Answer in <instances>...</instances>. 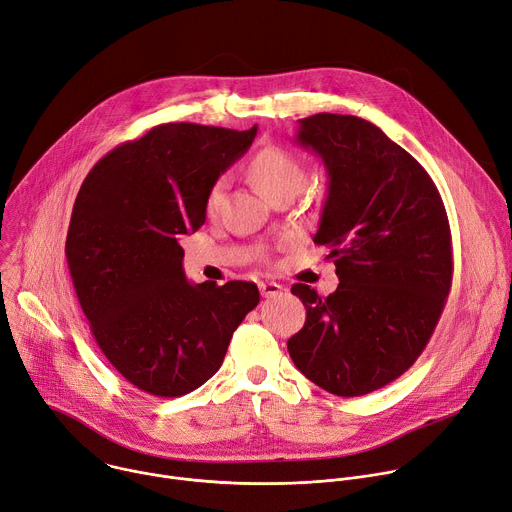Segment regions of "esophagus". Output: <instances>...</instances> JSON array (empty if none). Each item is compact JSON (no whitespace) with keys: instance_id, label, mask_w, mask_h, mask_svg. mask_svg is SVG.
<instances>
[{"instance_id":"1","label":"esophagus","mask_w":512,"mask_h":512,"mask_svg":"<svg viewBox=\"0 0 512 512\" xmlns=\"http://www.w3.org/2000/svg\"><path fill=\"white\" fill-rule=\"evenodd\" d=\"M281 289L283 287L279 283H275V281H261L259 283V291H261L263 298H275V296L281 294Z\"/></svg>"}]
</instances>
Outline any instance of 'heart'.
I'll use <instances>...</instances> for the list:
<instances>
[{
	"instance_id": "b5f03b06",
	"label": "heart",
	"mask_w": 512,
	"mask_h": 512,
	"mask_svg": "<svg viewBox=\"0 0 512 512\" xmlns=\"http://www.w3.org/2000/svg\"><path fill=\"white\" fill-rule=\"evenodd\" d=\"M249 174L257 188L269 198L277 200L281 196H296L306 184V164L304 160L291 150L281 145H267L261 148L249 162ZM227 180L218 178L206 192L204 210L206 214H214L223 202Z\"/></svg>"
}]
</instances>
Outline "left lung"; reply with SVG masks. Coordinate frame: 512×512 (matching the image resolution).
<instances>
[{"mask_svg": "<svg viewBox=\"0 0 512 512\" xmlns=\"http://www.w3.org/2000/svg\"><path fill=\"white\" fill-rule=\"evenodd\" d=\"M296 141L328 170L316 245L340 279L322 298L306 283L304 328L287 340L296 367L338 397L401 377L427 346L452 287L448 214L423 166L377 125L354 115L300 119Z\"/></svg>", "mask_w": 512, "mask_h": 512, "instance_id": "obj_1", "label": "left lung"}]
</instances>
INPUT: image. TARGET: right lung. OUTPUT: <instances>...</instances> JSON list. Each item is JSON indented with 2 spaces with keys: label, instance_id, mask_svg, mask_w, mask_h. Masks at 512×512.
Masks as SVG:
<instances>
[{
  "label": "right lung",
  "instance_id": "1",
  "mask_svg": "<svg viewBox=\"0 0 512 512\" xmlns=\"http://www.w3.org/2000/svg\"><path fill=\"white\" fill-rule=\"evenodd\" d=\"M255 135L257 125H156L101 158L77 194L70 277L99 348L143 393L180 397L204 385L259 304L251 281L192 285L180 247L206 221L212 182Z\"/></svg>",
  "mask_w": 512,
  "mask_h": 512
}]
</instances>
